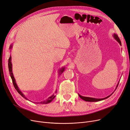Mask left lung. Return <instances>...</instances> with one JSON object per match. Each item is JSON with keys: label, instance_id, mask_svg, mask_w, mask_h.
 Segmentation results:
<instances>
[{"label": "left lung", "instance_id": "8db88e82", "mask_svg": "<svg viewBox=\"0 0 130 130\" xmlns=\"http://www.w3.org/2000/svg\"><path fill=\"white\" fill-rule=\"evenodd\" d=\"M114 38H115V39L117 40L118 41V42L120 43V44L121 45V40H120V38H119L118 36L117 35V34H114ZM118 85H119V83H118V84L117 85V87L118 86ZM79 97H80L82 99L84 100V101H86V102H98V101H101V100H104V99H106L108 98V97H110V96H107V97H106V98H103V99H94V98H88V97H84V96H81V95H79Z\"/></svg>", "mask_w": 130, "mask_h": 130}]
</instances>
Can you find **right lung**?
<instances>
[{
  "instance_id": "right-lung-1",
  "label": "right lung",
  "mask_w": 130,
  "mask_h": 130,
  "mask_svg": "<svg viewBox=\"0 0 130 130\" xmlns=\"http://www.w3.org/2000/svg\"><path fill=\"white\" fill-rule=\"evenodd\" d=\"M11 47H12V46H10V49L11 48ZM11 56H10V57H9V59H8V68H9V73H10V77H11V79H12V81L13 85V86H14V87H15V89L16 90V91L18 92V93H19L20 95H21V96H22L24 98H25V99L27 100V99L24 96V94L21 92V91H20L19 90V89L18 88V86H17L16 83L15 78H14V77H13V74H12V64H11ZM64 68H63V69H62V70H61V72H63L64 71ZM55 96L54 95H53L52 96H51L49 98H48V99L46 100V101H43V102H41L40 103H42V104H47V103H50V102H51L55 98Z\"/></svg>"
}]
</instances>
